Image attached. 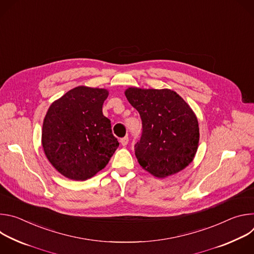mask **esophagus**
I'll return each mask as SVG.
<instances>
[{"label":"esophagus","instance_id":"esophagus-1","mask_svg":"<svg viewBox=\"0 0 254 254\" xmlns=\"http://www.w3.org/2000/svg\"><path fill=\"white\" fill-rule=\"evenodd\" d=\"M120 141H121V143L123 144V146H127V142H128V137H127V136L122 137Z\"/></svg>","mask_w":254,"mask_h":254}]
</instances>
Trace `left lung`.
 Returning a JSON list of instances; mask_svg holds the SVG:
<instances>
[{
  "mask_svg": "<svg viewBox=\"0 0 254 254\" xmlns=\"http://www.w3.org/2000/svg\"><path fill=\"white\" fill-rule=\"evenodd\" d=\"M138 112L142 132L134 144L138 164L157 178L185 169L199 144L198 120L188 103L171 89L129 87L125 92Z\"/></svg>",
  "mask_w": 254,
  "mask_h": 254,
  "instance_id": "obj_1",
  "label": "left lung"
}]
</instances>
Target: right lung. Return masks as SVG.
Instances as JSON below:
<instances>
[{
	"mask_svg": "<svg viewBox=\"0 0 254 254\" xmlns=\"http://www.w3.org/2000/svg\"><path fill=\"white\" fill-rule=\"evenodd\" d=\"M103 88L77 86L55 100L45 116L42 146L64 177L84 181L102 170L120 146L111 121L102 114Z\"/></svg>",
	"mask_w": 254,
	"mask_h": 254,
	"instance_id": "add662e5",
	"label": "right lung"
}]
</instances>
